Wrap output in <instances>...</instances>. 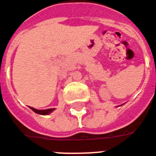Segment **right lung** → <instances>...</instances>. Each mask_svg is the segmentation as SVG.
I'll use <instances>...</instances> for the list:
<instances>
[{"label": "right lung", "instance_id": "1", "mask_svg": "<svg viewBox=\"0 0 156 156\" xmlns=\"http://www.w3.org/2000/svg\"><path fill=\"white\" fill-rule=\"evenodd\" d=\"M29 108H31L34 113H38V114H40V115H48V114H50L52 111H54L55 110V108H48V109L38 110L34 108H32V107H29Z\"/></svg>", "mask_w": 156, "mask_h": 156}]
</instances>
